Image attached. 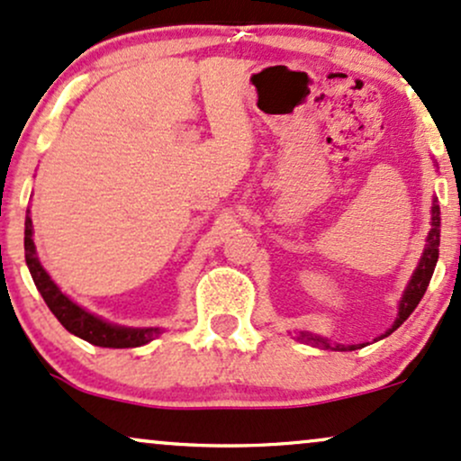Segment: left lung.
I'll return each instance as SVG.
<instances>
[{"label": "left lung", "mask_w": 461, "mask_h": 461, "mask_svg": "<svg viewBox=\"0 0 461 461\" xmlns=\"http://www.w3.org/2000/svg\"><path fill=\"white\" fill-rule=\"evenodd\" d=\"M438 245H440V208H438V203L434 202V208H431V231H429V236H427V247L423 251V258H420L419 268L414 270L412 279H410V284H408V290H406V294H403L402 303H399V318L395 320V324H393V329L386 332V335H391L393 330H397L399 326L408 320V315L417 309L420 298H423V294L427 290V285H429V279H431V275H434V268L438 262ZM301 337L307 341H313L315 346L332 348L330 343L320 339V337L307 335V332H303ZM357 348H363V346H335V350L346 352V350H357Z\"/></svg>", "instance_id": "8db88e82"}]
</instances>
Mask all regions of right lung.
<instances>
[{"label":"right lung","mask_w":461,"mask_h":461,"mask_svg":"<svg viewBox=\"0 0 461 461\" xmlns=\"http://www.w3.org/2000/svg\"><path fill=\"white\" fill-rule=\"evenodd\" d=\"M25 262L30 268L32 279L42 294L44 303L51 309L59 324L72 335L81 337L92 346L101 348H140L157 335L158 329H124V326H113L103 321L96 315L87 313L79 304H75L68 296L59 292V287L53 284L51 276L44 273V268L36 258V247L32 240V219L30 212L25 216Z\"/></svg>","instance_id":"add662e5"}]
</instances>
